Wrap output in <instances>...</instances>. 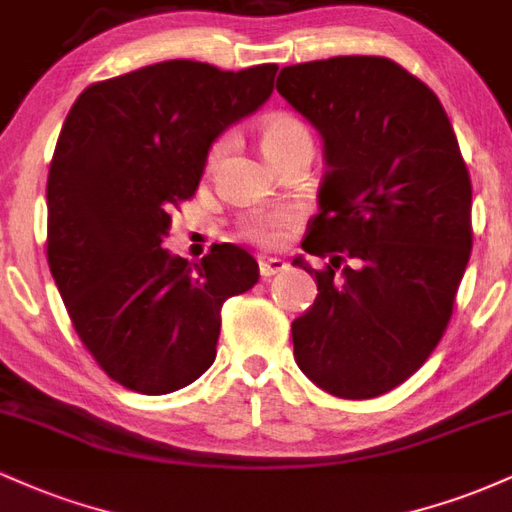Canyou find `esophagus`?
I'll return each instance as SVG.
<instances>
[{"label":"esophagus","mask_w":512,"mask_h":512,"mask_svg":"<svg viewBox=\"0 0 512 512\" xmlns=\"http://www.w3.org/2000/svg\"><path fill=\"white\" fill-rule=\"evenodd\" d=\"M284 269H286V262L281 260V257H260V274L264 276V279L284 272Z\"/></svg>","instance_id":"obj_1"}]
</instances>
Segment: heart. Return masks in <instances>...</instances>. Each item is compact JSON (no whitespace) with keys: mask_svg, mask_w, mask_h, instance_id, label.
<instances>
[{"mask_svg":"<svg viewBox=\"0 0 512 512\" xmlns=\"http://www.w3.org/2000/svg\"><path fill=\"white\" fill-rule=\"evenodd\" d=\"M305 139H310L308 127L293 115L274 113L262 122V149L269 158L279 154V151L289 149L291 144L305 142ZM223 149H226V139L214 144V149L209 151V166H214V163L219 161ZM291 219L293 214L286 209H257L245 216L240 228H243V236L255 240V243L276 245L281 240V228H284L286 223H291Z\"/></svg>","mask_w":512,"mask_h":512,"instance_id":"1","label":"heart"}]
</instances>
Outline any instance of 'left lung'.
<instances>
[{
	"instance_id": "left-lung-1",
	"label": "left lung",
	"mask_w": 512,
	"mask_h": 512,
	"mask_svg": "<svg viewBox=\"0 0 512 512\" xmlns=\"http://www.w3.org/2000/svg\"><path fill=\"white\" fill-rule=\"evenodd\" d=\"M276 91L317 129L327 173L303 250L317 298L291 325L298 368L342 399L416 373L452 315L472 250V182L436 93L387 57L281 69Z\"/></svg>"
}]
</instances>
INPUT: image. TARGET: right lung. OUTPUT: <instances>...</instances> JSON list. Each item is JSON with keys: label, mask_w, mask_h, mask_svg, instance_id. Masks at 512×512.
Wrapping results in <instances>:
<instances>
[{"label": "right lung", "mask_w": 512, "mask_h": 512, "mask_svg": "<svg viewBox=\"0 0 512 512\" xmlns=\"http://www.w3.org/2000/svg\"><path fill=\"white\" fill-rule=\"evenodd\" d=\"M276 69L149 64L91 84L64 120L48 175V264L81 342L129 390L195 383L216 358L221 305L260 279L238 245L187 262L163 238L211 144L267 103Z\"/></svg>", "instance_id": "right-lung-1"}]
</instances>
